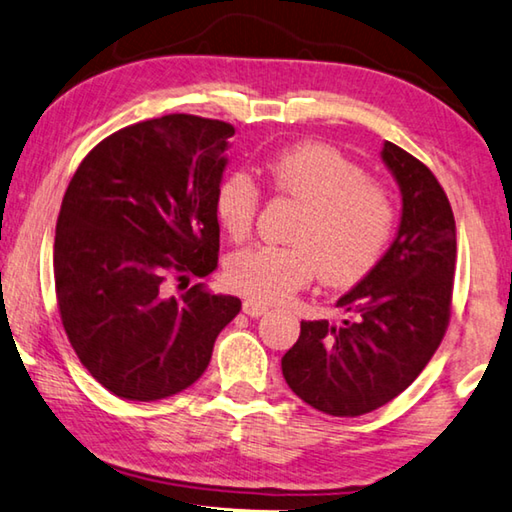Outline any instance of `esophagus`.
Returning a JSON list of instances; mask_svg holds the SVG:
<instances>
[{"instance_id":"34e87169","label":"esophagus","mask_w":512,"mask_h":512,"mask_svg":"<svg viewBox=\"0 0 512 512\" xmlns=\"http://www.w3.org/2000/svg\"><path fill=\"white\" fill-rule=\"evenodd\" d=\"M242 311L249 317H261L263 313H267V306L261 304V301H254V299H247L242 301Z\"/></svg>"}]
</instances>
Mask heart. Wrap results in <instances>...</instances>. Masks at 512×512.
Instances as JSON below:
<instances>
[{
    "label": "heart",
    "instance_id": "b5f03b06",
    "mask_svg": "<svg viewBox=\"0 0 512 512\" xmlns=\"http://www.w3.org/2000/svg\"><path fill=\"white\" fill-rule=\"evenodd\" d=\"M276 195L295 199L301 215L292 245H256L226 261V283L254 301H286L320 272L329 286H351L379 263L399 222L392 192L338 149L304 142L281 149L263 165ZM215 217L233 240L254 229L261 188L249 172H229L215 188Z\"/></svg>",
    "mask_w": 512,
    "mask_h": 512
}]
</instances>
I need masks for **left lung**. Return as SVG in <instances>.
Instances as JSON below:
<instances>
[{
	"label": "left lung",
	"mask_w": 512,
	"mask_h": 512,
	"mask_svg": "<svg viewBox=\"0 0 512 512\" xmlns=\"http://www.w3.org/2000/svg\"><path fill=\"white\" fill-rule=\"evenodd\" d=\"M381 156L404 201L397 238L338 299L349 320H304L281 358L290 390L333 417L372 413L401 395L440 347L451 317L456 222L449 199L429 167L401 147L385 142Z\"/></svg>",
	"instance_id": "left-lung-1"
}]
</instances>
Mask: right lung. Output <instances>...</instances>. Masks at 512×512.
Masks as SVG:
<instances>
[{
	"instance_id": "right-lung-1",
	"label": "right lung",
	"mask_w": 512,
	"mask_h": 512,
	"mask_svg": "<svg viewBox=\"0 0 512 512\" xmlns=\"http://www.w3.org/2000/svg\"><path fill=\"white\" fill-rule=\"evenodd\" d=\"M233 124L172 113L95 145L65 190L56 301L81 365L115 397L156 401L195 383L240 299L170 281L217 267L215 188Z\"/></svg>"
}]
</instances>
